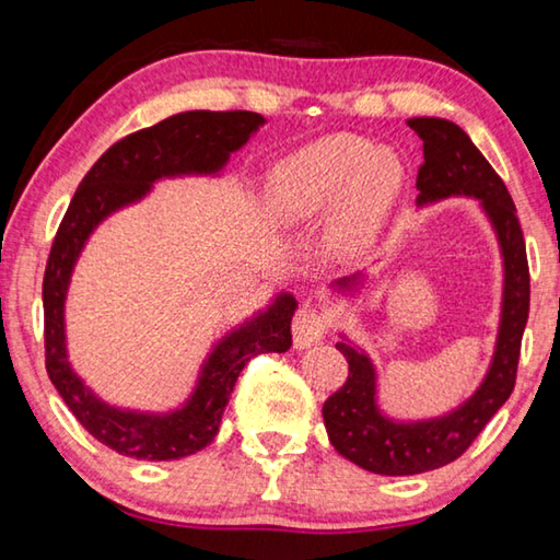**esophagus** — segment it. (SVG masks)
<instances>
[{
    "label": "esophagus",
    "mask_w": 560,
    "mask_h": 560,
    "mask_svg": "<svg viewBox=\"0 0 560 560\" xmlns=\"http://www.w3.org/2000/svg\"><path fill=\"white\" fill-rule=\"evenodd\" d=\"M328 328H330L328 316L320 314V311L314 306H303L296 311V316L291 320L293 346L299 350L316 346L328 336Z\"/></svg>",
    "instance_id": "esophagus-1"
}]
</instances>
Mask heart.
Returning a JSON list of instances; mask_svg holds the SVG:
<instances>
[{
  "mask_svg": "<svg viewBox=\"0 0 560 560\" xmlns=\"http://www.w3.org/2000/svg\"><path fill=\"white\" fill-rule=\"evenodd\" d=\"M405 167L390 150L338 132L299 148L277 163L267 185L269 210L281 224L328 222V246L338 257L371 252L400 197Z\"/></svg>",
  "mask_w": 560,
  "mask_h": 560,
  "instance_id": "1",
  "label": "heart"
}]
</instances>
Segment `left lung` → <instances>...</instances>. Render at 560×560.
Wrapping results in <instances>:
<instances>
[{
    "label": "left lung",
    "instance_id": "1",
    "mask_svg": "<svg viewBox=\"0 0 560 560\" xmlns=\"http://www.w3.org/2000/svg\"><path fill=\"white\" fill-rule=\"evenodd\" d=\"M407 126L420 136L424 153V163L417 173V205L440 202L457 195L477 197L494 226L504 257V299L494 358L485 381L457 410L432 420L397 422L385 417L375 402V368L371 358L346 340L336 343L348 360V381L324 402L328 440L346 459L385 477L440 469L469 450V444L479 438L514 390L530 301L524 232L504 179L457 122L410 118ZM358 283L360 277L355 273L336 281V287L353 289Z\"/></svg>",
    "mask_w": 560,
    "mask_h": 560
}]
</instances>
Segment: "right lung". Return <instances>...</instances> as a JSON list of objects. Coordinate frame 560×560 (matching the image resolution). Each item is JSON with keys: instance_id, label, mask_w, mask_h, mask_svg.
<instances>
[{"instance_id": "obj_1", "label": "right lung", "mask_w": 560, "mask_h": 560, "mask_svg": "<svg viewBox=\"0 0 560 560\" xmlns=\"http://www.w3.org/2000/svg\"><path fill=\"white\" fill-rule=\"evenodd\" d=\"M259 126L264 116L252 110H187L130 132L110 145L81 179L54 236L44 271L46 373L89 434L126 457L170 462L205 450L220 432L242 368L254 355L287 353L291 348L296 299L279 293L264 314L226 334L205 360L195 393L179 410L132 412L98 400L73 373L66 355L63 301L73 264L91 232L120 207L143 200L155 179L220 173Z\"/></svg>"}]
</instances>
